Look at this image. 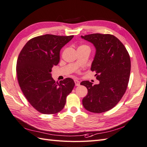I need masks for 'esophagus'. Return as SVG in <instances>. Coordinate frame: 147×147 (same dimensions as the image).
<instances>
[{
	"label": "esophagus",
	"mask_w": 147,
	"mask_h": 147,
	"mask_svg": "<svg viewBox=\"0 0 147 147\" xmlns=\"http://www.w3.org/2000/svg\"><path fill=\"white\" fill-rule=\"evenodd\" d=\"M74 81H75V84H76V86H79V85H80V83L79 81L77 80H75Z\"/></svg>",
	"instance_id": "obj_1"
}]
</instances>
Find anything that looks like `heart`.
Masks as SVG:
<instances>
[{
    "label": "heart",
    "mask_w": 147,
    "mask_h": 147,
    "mask_svg": "<svg viewBox=\"0 0 147 147\" xmlns=\"http://www.w3.org/2000/svg\"><path fill=\"white\" fill-rule=\"evenodd\" d=\"M83 46H84V45H83Z\"/></svg>",
    "instance_id": "heart-1"
}]
</instances>
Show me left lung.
<instances>
[{"mask_svg": "<svg viewBox=\"0 0 147 147\" xmlns=\"http://www.w3.org/2000/svg\"><path fill=\"white\" fill-rule=\"evenodd\" d=\"M96 49L91 70L95 71L100 83L83 81L88 94L82 100L84 108L93 113H102L113 108L122 98L129 81L131 62L123 44L113 35L92 34L82 36Z\"/></svg>", "mask_w": 147, "mask_h": 147, "instance_id": "1", "label": "left lung"}]
</instances>
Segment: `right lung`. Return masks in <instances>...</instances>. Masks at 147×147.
Masks as SVG:
<instances>
[{
  "label": "right lung",
  "instance_id": "add662e5",
  "mask_svg": "<svg viewBox=\"0 0 147 147\" xmlns=\"http://www.w3.org/2000/svg\"><path fill=\"white\" fill-rule=\"evenodd\" d=\"M74 35L51 34L30 39L18 57L16 71L18 82L30 105L44 114H55L65 105L67 96L75 86L67 78L56 82L52 77V68L60 61V51Z\"/></svg>",
  "mask_w": 147,
  "mask_h": 147
}]
</instances>
